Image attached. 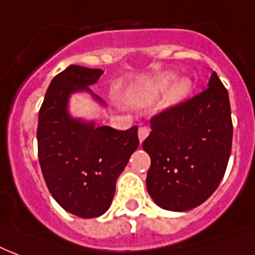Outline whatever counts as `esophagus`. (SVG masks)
<instances>
[{
	"instance_id": "34e87169",
	"label": "esophagus",
	"mask_w": 255,
	"mask_h": 255,
	"mask_svg": "<svg viewBox=\"0 0 255 255\" xmlns=\"http://www.w3.org/2000/svg\"><path fill=\"white\" fill-rule=\"evenodd\" d=\"M150 129L149 128H146V126H142L138 129V138H139V142H143L146 139V137L149 135Z\"/></svg>"
}]
</instances>
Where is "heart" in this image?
<instances>
[{
  "instance_id": "b5f03b06",
  "label": "heart",
  "mask_w": 255,
  "mask_h": 255,
  "mask_svg": "<svg viewBox=\"0 0 255 255\" xmlns=\"http://www.w3.org/2000/svg\"><path fill=\"white\" fill-rule=\"evenodd\" d=\"M174 79L175 74L173 73H165L162 76H158L149 85H146L145 88L130 93L129 102L135 108H147L166 91L161 102V106L166 109V108L179 105L191 93L193 82L185 77L178 78L175 81Z\"/></svg>"
}]
</instances>
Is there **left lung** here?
Masks as SVG:
<instances>
[{"label":"left lung","mask_w":255,"mask_h":255,"mask_svg":"<svg viewBox=\"0 0 255 255\" xmlns=\"http://www.w3.org/2000/svg\"><path fill=\"white\" fill-rule=\"evenodd\" d=\"M150 129L142 143L151 159L150 197L170 212L199 206L220 185L232 151L229 93L217 73L203 92L151 118Z\"/></svg>","instance_id":"left-lung-1"}]
</instances>
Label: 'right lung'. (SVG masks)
<instances>
[{
  "instance_id": "obj_1",
  "label": "right lung",
  "mask_w": 255,
  "mask_h": 255,
  "mask_svg": "<svg viewBox=\"0 0 255 255\" xmlns=\"http://www.w3.org/2000/svg\"><path fill=\"white\" fill-rule=\"evenodd\" d=\"M104 70L70 65L52 80L38 114V159L46 186L57 203L81 218L108 212L116 182L130 155L137 150L138 128L116 130L96 126V121L73 117L69 101L76 93H88Z\"/></svg>"
}]
</instances>
